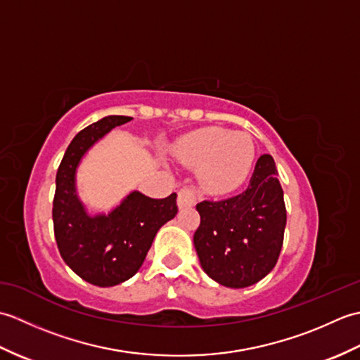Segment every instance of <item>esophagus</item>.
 Instances as JSON below:
<instances>
[{
	"label": "esophagus",
	"mask_w": 360,
	"mask_h": 360,
	"mask_svg": "<svg viewBox=\"0 0 360 360\" xmlns=\"http://www.w3.org/2000/svg\"><path fill=\"white\" fill-rule=\"evenodd\" d=\"M196 204V190L195 187H184L179 190L178 193V205L179 209L192 207Z\"/></svg>",
	"instance_id": "obj_1"
}]
</instances>
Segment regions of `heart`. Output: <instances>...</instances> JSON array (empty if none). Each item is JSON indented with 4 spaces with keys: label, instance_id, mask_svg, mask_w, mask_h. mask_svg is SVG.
Returning a JSON list of instances; mask_svg holds the SVG:
<instances>
[{
    "label": "heart",
    "instance_id": "b5f03b06",
    "mask_svg": "<svg viewBox=\"0 0 360 360\" xmlns=\"http://www.w3.org/2000/svg\"><path fill=\"white\" fill-rule=\"evenodd\" d=\"M176 155L187 165L200 167L201 186L221 195L246 181L255 160V143L244 131L205 127L182 137Z\"/></svg>",
    "mask_w": 360,
    "mask_h": 360
}]
</instances>
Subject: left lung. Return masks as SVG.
<instances>
[{
  "label": "left lung",
  "mask_w": 360,
  "mask_h": 360,
  "mask_svg": "<svg viewBox=\"0 0 360 360\" xmlns=\"http://www.w3.org/2000/svg\"><path fill=\"white\" fill-rule=\"evenodd\" d=\"M271 155L259 156L249 187L226 200L196 204L201 223L193 235L204 272L227 288L264 278L280 257L286 205Z\"/></svg>",
  "instance_id": "8db88e82"
}]
</instances>
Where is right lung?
<instances>
[{
  "mask_svg": "<svg viewBox=\"0 0 360 360\" xmlns=\"http://www.w3.org/2000/svg\"><path fill=\"white\" fill-rule=\"evenodd\" d=\"M133 117L108 116L74 137L60 162L52 202L53 233L65 263L91 285L108 288L139 271L158 231L178 213L176 193H129L110 215L89 217L75 193V168L91 145Z\"/></svg>",
  "mask_w": 360,
  "mask_h": 360,
  "instance_id": "right-lung-1",
  "label": "right lung"
}]
</instances>
